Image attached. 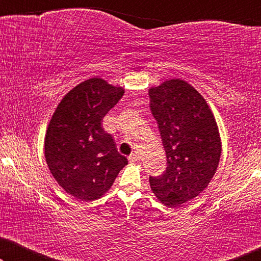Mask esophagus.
<instances>
[{
  "label": "esophagus",
  "mask_w": 261,
  "mask_h": 261,
  "mask_svg": "<svg viewBox=\"0 0 261 261\" xmlns=\"http://www.w3.org/2000/svg\"><path fill=\"white\" fill-rule=\"evenodd\" d=\"M140 159V156H139V154L138 153H132V154L128 156V160H129L130 163H135V162H138V160Z\"/></svg>",
  "instance_id": "34e87169"
}]
</instances>
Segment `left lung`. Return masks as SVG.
<instances>
[{
	"label": "left lung",
	"instance_id": "left-lung-1",
	"mask_svg": "<svg viewBox=\"0 0 261 261\" xmlns=\"http://www.w3.org/2000/svg\"><path fill=\"white\" fill-rule=\"evenodd\" d=\"M148 95L167 160L165 172L149 177V185L172 208L197 197L213 179L222 149L219 127L204 97L188 82H163Z\"/></svg>",
	"mask_w": 261,
	"mask_h": 261
}]
</instances>
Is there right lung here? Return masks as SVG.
Masks as SVG:
<instances>
[{
    "mask_svg": "<svg viewBox=\"0 0 261 261\" xmlns=\"http://www.w3.org/2000/svg\"><path fill=\"white\" fill-rule=\"evenodd\" d=\"M123 94V88L90 78L64 96L49 121L45 137L49 172L80 201L102 197L128 164L102 128L103 117Z\"/></svg>",
    "mask_w": 261,
    "mask_h": 261,
    "instance_id": "right-lung-1",
    "label": "right lung"
}]
</instances>
